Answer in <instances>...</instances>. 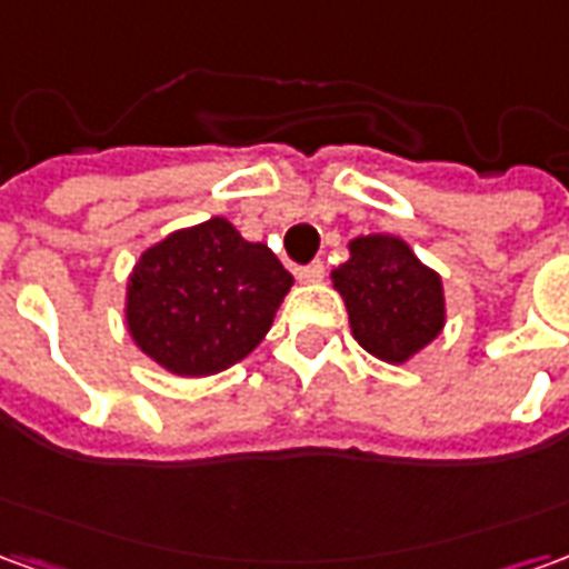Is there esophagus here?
<instances>
[{
	"label": "esophagus",
	"instance_id": "1",
	"mask_svg": "<svg viewBox=\"0 0 569 569\" xmlns=\"http://www.w3.org/2000/svg\"><path fill=\"white\" fill-rule=\"evenodd\" d=\"M322 273H326V264H322L320 259L310 261V264H301V268H296V277L301 280V283H317V280H322Z\"/></svg>",
	"mask_w": 569,
	"mask_h": 569
}]
</instances>
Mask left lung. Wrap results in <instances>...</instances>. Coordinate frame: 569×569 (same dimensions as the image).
Here are the masks:
<instances>
[{
  "label": "left lung",
  "mask_w": 569,
  "mask_h": 569,
  "mask_svg": "<svg viewBox=\"0 0 569 569\" xmlns=\"http://www.w3.org/2000/svg\"><path fill=\"white\" fill-rule=\"evenodd\" d=\"M359 345L383 362H406L445 326L439 273L423 268L406 240L359 237L350 261L332 271Z\"/></svg>",
  "instance_id": "obj_1"
}]
</instances>
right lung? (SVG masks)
<instances>
[{
  "mask_svg": "<svg viewBox=\"0 0 569 569\" xmlns=\"http://www.w3.org/2000/svg\"><path fill=\"white\" fill-rule=\"evenodd\" d=\"M289 286L271 249L210 219L142 252L128 286L130 335L173 375H216L256 350Z\"/></svg>",
  "mask_w": 569,
  "mask_h": 569,
  "instance_id": "right-lung-1",
  "label": "right lung"
}]
</instances>
